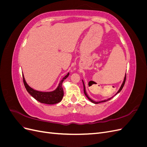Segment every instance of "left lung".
<instances>
[{"label": "left lung", "mask_w": 147, "mask_h": 147, "mask_svg": "<svg viewBox=\"0 0 147 147\" xmlns=\"http://www.w3.org/2000/svg\"><path fill=\"white\" fill-rule=\"evenodd\" d=\"M126 75H125V77H124V81H123V83H122V84H121V87H120V88H119V90H118V91L117 92V94H118V93H119L120 91H121V90L123 89V86H124V83H125V82H126ZM83 88H84V94H85V96L87 97V98L90 100L91 102H92V103H94V104H99V103H100V102H106V101H108V100H110L112 98V97H111V98H109V99H107V100H102V101H99V102H95V101H94V100H92L90 97H89L88 96V94H87V93H86V90H85V86H84V83H83Z\"/></svg>", "instance_id": "8db88e82"}]
</instances>
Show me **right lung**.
I'll list each match as a JSON object with an SVG mask.
<instances>
[{
  "label": "right lung",
  "mask_w": 147,
  "mask_h": 147,
  "mask_svg": "<svg viewBox=\"0 0 147 147\" xmlns=\"http://www.w3.org/2000/svg\"><path fill=\"white\" fill-rule=\"evenodd\" d=\"M69 75V73L67 74L60 81V83H59V86H57L56 90L51 92H41L34 90V89L31 88L27 84V83L26 82L23 75V79L26 90H27V91L34 97V99L43 104H55L58 103V102H59L62 100V99H63L64 96V91L63 86H62V83H63L65 79L68 77Z\"/></svg>",
  "instance_id": "add662e5"
}]
</instances>
